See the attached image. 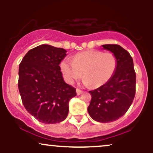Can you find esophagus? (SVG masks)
<instances>
[{"instance_id": "1", "label": "esophagus", "mask_w": 153, "mask_h": 153, "mask_svg": "<svg viewBox=\"0 0 153 153\" xmlns=\"http://www.w3.org/2000/svg\"><path fill=\"white\" fill-rule=\"evenodd\" d=\"M76 93H77V95H78V96H79V95H80L82 93V91H80V89H78V88H77L76 89Z\"/></svg>"}]
</instances>
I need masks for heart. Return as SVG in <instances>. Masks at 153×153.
<instances>
[{"mask_svg": "<svg viewBox=\"0 0 153 153\" xmlns=\"http://www.w3.org/2000/svg\"><path fill=\"white\" fill-rule=\"evenodd\" d=\"M60 71L67 82L72 84L82 76L84 85L96 88L112 78L117 67V59L111 52L87 50L76 54L73 59L61 61Z\"/></svg>", "mask_w": 153, "mask_h": 153, "instance_id": "obj_1", "label": "heart"}]
</instances>
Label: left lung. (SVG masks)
Returning a JSON list of instances; mask_svg holds the SVG:
<instances>
[{"instance_id": "8db88e82", "label": "left lung", "mask_w": 153, "mask_h": 153, "mask_svg": "<svg viewBox=\"0 0 153 153\" xmlns=\"http://www.w3.org/2000/svg\"><path fill=\"white\" fill-rule=\"evenodd\" d=\"M117 59V67L109 81L90 91L91 101L88 111L94 120L107 123L125 114L135 96L136 73L130 54L117 45H102Z\"/></svg>"}]
</instances>
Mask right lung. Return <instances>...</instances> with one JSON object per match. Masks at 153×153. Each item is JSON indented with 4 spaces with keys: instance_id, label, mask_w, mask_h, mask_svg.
<instances>
[{
    "instance_id": "add662e5",
    "label": "right lung",
    "mask_w": 153,
    "mask_h": 153,
    "mask_svg": "<svg viewBox=\"0 0 153 153\" xmlns=\"http://www.w3.org/2000/svg\"><path fill=\"white\" fill-rule=\"evenodd\" d=\"M67 51L41 45L25 54L19 65V90L24 107L44 124H56L68 117V103L76 96L74 87L67 84L60 71Z\"/></svg>"
}]
</instances>
